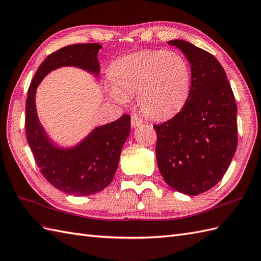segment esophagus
Returning <instances> with one entry per match:
<instances>
[{"label":"esophagus","instance_id":"esophagus-1","mask_svg":"<svg viewBox=\"0 0 261 261\" xmlns=\"http://www.w3.org/2000/svg\"><path fill=\"white\" fill-rule=\"evenodd\" d=\"M143 124V119L138 117L137 115H132V126L133 127H138Z\"/></svg>","mask_w":261,"mask_h":261}]
</instances>
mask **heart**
<instances>
[{
    "instance_id": "heart-1",
    "label": "heart",
    "mask_w": 261,
    "mask_h": 261,
    "mask_svg": "<svg viewBox=\"0 0 261 261\" xmlns=\"http://www.w3.org/2000/svg\"><path fill=\"white\" fill-rule=\"evenodd\" d=\"M108 96L120 103L137 95L146 116L164 119L187 102L191 88V67L175 51L143 50L115 61L109 70Z\"/></svg>"
}]
</instances>
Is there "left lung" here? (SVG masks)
<instances>
[{
    "mask_svg": "<svg viewBox=\"0 0 261 261\" xmlns=\"http://www.w3.org/2000/svg\"><path fill=\"white\" fill-rule=\"evenodd\" d=\"M191 65L187 102L170 120L154 125L156 161L164 181L188 195L212 189L233 159L238 144L237 105L217 58L184 40L167 42Z\"/></svg>",
    "mask_w": 261,
    "mask_h": 261,
    "instance_id": "obj_1",
    "label": "left lung"
}]
</instances>
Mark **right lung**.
<instances>
[{
  "mask_svg": "<svg viewBox=\"0 0 261 261\" xmlns=\"http://www.w3.org/2000/svg\"><path fill=\"white\" fill-rule=\"evenodd\" d=\"M98 43L67 45L49 55L39 67L28 91L25 103V134L37 164L47 181L67 194H95L111 184L118 167L121 148L129 136L130 117L92 129L71 147H60L50 140L40 123L36 108V92L41 80L61 67H77L98 76Z\"/></svg>",
  "mask_w": 261,
  "mask_h": 261,
  "instance_id": "1",
  "label": "right lung"
}]
</instances>
